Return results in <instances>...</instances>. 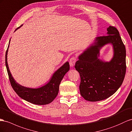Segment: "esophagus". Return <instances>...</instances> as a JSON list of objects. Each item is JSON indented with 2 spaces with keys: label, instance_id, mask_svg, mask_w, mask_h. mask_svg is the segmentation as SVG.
I'll return each mask as SVG.
<instances>
[{
  "label": "esophagus",
  "instance_id": "34e87169",
  "mask_svg": "<svg viewBox=\"0 0 132 132\" xmlns=\"http://www.w3.org/2000/svg\"><path fill=\"white\" fill-rule=\"evenodd\" d=\"M77 62V58L76 57H72L69 60V64L70 67H74L76 62Z\"/></svg>",
  "mask_w": 132,
  "mask_h": 132
}]
</instances>
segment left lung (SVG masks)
I'll return each mask as SVG.
<instances>
[{
    "mask_svg": "<svg viewBox=\"0 0 132 132\" xmlns=\"http://www.w3.org/2000/svg\"><path fill=\"white\" fill-rule=\"evenodd\" d=\"M107 35L96 38L78 56L75 68L79 73L81 95L86 101L97 102L109 98L122 85L126 72V51L118 30L109 26ZM112 45L113 56L109 62L98 58L100 49Z\"/></svg>",
    "mask_w": 132,
    "mask_h": 132,
    "instance_id": "1",
    "label": "left lung"
}]
</instances>
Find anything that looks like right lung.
I'll return each mask as SVG.
<instances>
[{"mask_svg":"<svg viewBox=\"0 0 132 132\" xmlns=\"http://www.w3.org/2000/svg\"><path fill=\"white\" fill-rule=\"evenodd\" d=\"M20 27L18 28L15 30ZM10 42V39L9 43ZM9 43L5 54V65L10 82L14 90L21 98L34 104L45 105L53 102L58 94L60 82L65 74L69 70V62H65L58 70H56L53 74L51 79L43 86L38 88H31L24 87L16 82L10 72L8 62H7V55H8Z\"/></svg>","mask_w":132,"mask_h":132,"instance_id":"obj_1","label":"right lung"}]
</instances>
